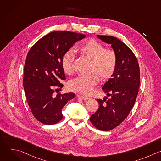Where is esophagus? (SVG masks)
<instances>
[{
  "mask_svg": "<svg viewBox=\"0 0 161 161\" xmlns=\"http://www.w3.org/2000/svg\"><path fill=\"white\" fill-rule=\"evenodd\" d=\"M77 97H78V98H80V99H83V100H88V99H89L88 97H85V96H81V95H78Z\"/></svg>",
  "mask_w": 161,
  "mask_h": 161,
  "instance_id": "1",
  "label": "esophagus"
}]
</instances>
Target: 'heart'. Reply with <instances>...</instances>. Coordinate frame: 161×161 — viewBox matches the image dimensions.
I'll list each match as a JSON object with an SVG mask.
<instances>
[{
    "mask_svg": "<svg viewBox=\"0 0 161 161\" xmlns=\"http://www.w3.org/2000/svg\"><path fill=\"white\" fill-rule=\"evenodd\" d=\"M76 49L80 54L91 59L89 71L93 73L73 79L69 87L76 92L88 95L92 92L94 86L98 83V76L101 80H106L113 75L117 64V54L113 50L106 49L101 43L93 39L80 43ZM73 61L71 51H67L62 55L60 64L65 73L69 75L74 73Z\"/></svg>",
    "mask_w": 161,
    "mask_h": 161,
    "instance_id": "1",
    "label": "heart"
}]
</instances>
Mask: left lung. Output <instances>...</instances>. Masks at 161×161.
<instances>
[{
  "mask_svg": "<svg viewBox=\"0 0 161 161\" xmlns=\"http://www.w3.org/2000/svg\"><path fill=\"white\" fill-rule=\"evenodd\" d=\"M97 37L111 44L117 57L116 69L102 88L111 97L108 100L97 99L99 108L90 119L97 129L108 131L117 127L129 115L138 93L140 72L136 56L122 41L110 36Z\"/></svg>",
  "mask_w": 161,
  "mask_h": 161,
  "instance_id": "obj_1",
  "label": "left lung"
}]
</instances>
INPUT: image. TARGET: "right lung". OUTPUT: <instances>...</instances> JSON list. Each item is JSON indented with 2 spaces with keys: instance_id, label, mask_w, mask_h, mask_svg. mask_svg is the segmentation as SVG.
Masks as SVG:
<instances>
[{
  "instance_id": "1",
  "label": "right lung",
  "mask_w": 161,
  "mask_h": 161,
  "mask_svg": "<svg viewBox=\"0 0 161 161\" xmlns=\"http://www.w3.org/2000/svg\"><path fill=\"white\" fill-rule=\"evenodd\" d=\"M85 37L69 31L52 32L38 40L28 52L23 85L29 106L39 122L46 125L58 123L63 118V107L75 98L72 92L53 94L63 87L60 80H65L60 64L62 55Z\"/></svg>"
}]
</instances>
